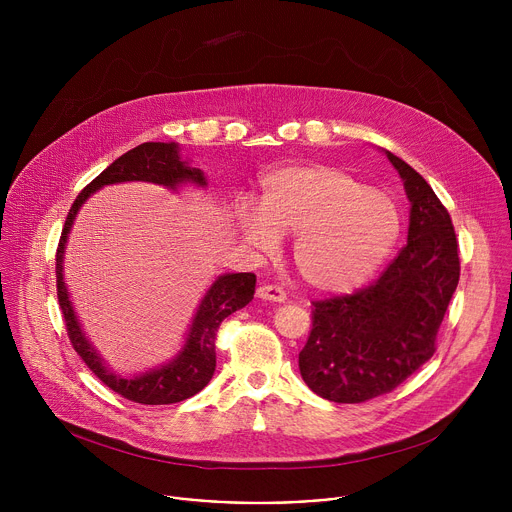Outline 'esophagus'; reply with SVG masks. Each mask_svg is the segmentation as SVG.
Wrapping results in <instances>:
<instances>
[{
  "label": "esophagus",
  "instance_id": "obj_1",
  "mask_svg": "<svg viewBox=\"0 0 512 512\" xmlns=\"http://www.w3.org/2000/svg\"><path fill=\"white\" fill-rule=\"evenodd\" d=\"M257 298L265 300V302L281 304V302H285V291L277 285H259L257 287Z\"/></svg>",
  "mask_w": 512,
  "mask_h": 512
}]
</instances>
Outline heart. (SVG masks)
Instances as JSON below:
<instances>
[{"instance_id":"heart-1","label":"heart","mask_w":512,"mask_h":512,"mask_svg":"<svg viewBox=\"0 0 512 512\" xmlns=\"http://www.w3.org/2000/svg\"><path fill=\"white\" fill-rule=\"evenodd\" d=\"M237 223L243 239L263 253H271L279 237L296 235L300 277L328 294L367 281L391 253L401 229L391 196L328 164L267 172L259 208L243 202Z\"/></svg>"}]
</instances>
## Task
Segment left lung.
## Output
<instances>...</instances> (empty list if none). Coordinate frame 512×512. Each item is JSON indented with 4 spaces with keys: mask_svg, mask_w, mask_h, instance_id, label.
<instances>
[{
    "mask_svg": "<svg viewBox=\"0 0 512 512\" xmlns=\"http://www.w3.org/2000/svg\"><path fill=\"white\" fill-rule=\"evenodd\" d=\"M385 156L411 202L407 245L369 287L314 302L312 332L300 352L302 379L334 403L391 393L425 364L460 279L448 210L409 164Z\"/></svg>",
    "mask_w": 512,
    "mask_h": 512,
    "instance_id": "8db88e82",
    "label": "left lung"
}]
</instances>
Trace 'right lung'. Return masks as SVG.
I'll list each match as a JSON object with an SVG mask.
<instances>
[{
  "mask_svg": "<svg viewBox=\"0 0 512 512\" xmlns=\"http://www.w3.org/2000/svg\"><path fill=\"white\" fill-rule=\"evenodd\" d=\"M121 182H152L168 190H178L186 184L196 188H206V176L202 170L192 168L188 160H182L180 145L176 141H145L137 148L129 150L107 166L70 206L66 223L60 235L56 251V294L58 304L64 314L68 338L75 346L77 354L87 362V367L115 393L121 397L141 403V405H170L180 403L198 391H202L214 375L216 352L214 338L216 330L225 318L233 312L245 308L255 294V273H225L218 275L212 285L206 289L204 298L198 304V310L188 328L186 340L178 354L160 364L156 369L145 371L141 375L123 377L113 373L95 346L85 336V330L72 308L68 287L64 283V249L75 218L83 204L103 186L121 184Z\"/></svg>",
  "mask_w": 512,
  "mask_h": 512,
  "instance_id": "add662e5",
  "label": "right lung"
}]
</instances>
